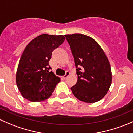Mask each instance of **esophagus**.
<instances>
[{
	"label": "esophagus",
	"instance_id": "esophagus-1",
	"mask_svg": "<svg viewBox=\"0 0 133 133\" xmlns=\"http://www.w3.org/2000/svg\"><path fill=\"white\" fill-rule=\"evenodd\" d=\"M70 73L69 72H68V71H67V72H66V74H65V76H64L63 77V78L64 79H66V78H67V77H68V76H70Z\"/></svg>",
	"mask_w": 133,
	"mask_h": 133
}]
</instances>
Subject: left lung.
I'll return each instance as SVG.
<instances>
[{"label": "left lung", "instance_id": "left-lung-1", "mask_svg": "<svg viewBox=\"0 0 133 133\" xmlns=\"http://www.w3.org/2000/svg\"><path fill=\"white\" fill-rule=\"evenodd\" d=\"M76 67L77 81L71 88L77 99L94 103L102 99L112 82L111 66L106 54L91 37L82 34L65 35Z\"/></svg>", "mask_w": 133, "mask_h": 133}]
</instances>
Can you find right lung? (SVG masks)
<instances>
[{"label":"right lung","mask_w":133,"mask_h":133,"mask_svg":"<svg viewBox=\"0 0 133 133\" xmlns=\"http://www.w3.org/2000/svg\"><path fill=\"white\" fill-rule=\"evenodd\" d=\"M65 39L63 35L43 34L26 46L16 74V85L24 98L41 102L51 96L60 78L50 71L49 60Z\"/></svg>","instance_id":"obj_1"}]
</instances>
